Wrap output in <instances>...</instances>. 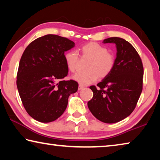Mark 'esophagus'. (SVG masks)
I'll return each mask as SVG.
<instances>
[{
	"mask_svg": "<svg viewBox=\"0 0 160 160\" xmlns=\"http://www.w3.org/2000/svg\"><path fill=\"white\" fill-rule=\"evenodd\" d=\"M83 88H84V86H82V85H79V86H78V90H82Z\"/></svg>",
	"mask_w": 160,
	"mask_h": 160,
	"instance_id": "obj_1",
	"label": "esophagus"
}]
</instances>
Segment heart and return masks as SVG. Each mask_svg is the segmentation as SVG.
Segmentation results:
<instances>
[{
    "label": "heart",
    "mask_w": 160,
    "mask_h": 160,
    "mask_svg": "<svg viewBox=\"0 0 160 160\" xmlns=\"http://www.w3.org/2000/svg\"><path fill=\"white\" fill-rule=\"evenodd\" d=\"M83 56L90 58L87 72H79L73 75V80L80 85H88L95 82L97 78L107 76L113 69L115 59L112 53L108 52L106 47L96 42H90L80 48ZM65 61L68 68L74 72L78 69L79 58L75 51L70 50L65 53Z\"/></svg>",
    "instance_id": "obj_1"
}]
</instances>
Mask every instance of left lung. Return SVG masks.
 <instances>
[{
  "instance_id": "8db88e82",
  "label": "left lung",
  "mask_w": 160,
  "mask_h": 160,
  "mask_svg": "<svg viewBox=\"0 0 160 160\" xmlns=\"http://www.w3.org/2000/svg\"><path fill=\"white\" fill-rule=\"evenodd\" d=\"M104 44L112 43L116 57L112 72L97 84L91 86L93 97L88 102L94 117L106 123H114L133 112L142 90L143 66L135 48L125 39L110 37Z\"/></svg>"
}]
</instances>
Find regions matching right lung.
I'll return each instance as SVG.
<instances>
[{
  "label": "right lung",
  "mask_w": 160,
  "mask_h": 160,
  "mask_svg": "<svg viewBox=\"0 0 160 160\" xmlns=\"http://www.w3.org/2000/svg\"><path fill=\"white\" fill-rule=\"evenodd\" d=\"M75 47L67 38L47 34L37 38L25 48L17 75V87L28 114L42 123L53 121L66 110L68 97L78 84L63 80L68 68L64 53Z\"/></svg>",
  "instance_id": "right-lung-1"
}]
</instances>
